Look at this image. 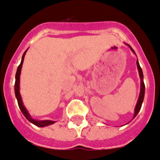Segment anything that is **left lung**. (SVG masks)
<instances>
[{
    "instance_id": "8db88e82",
    "label": "left lung",
    "mask_w": 160,
    "mask_h": 160,
    "mask_svg": "<svg viewBox=\"0 0 160 160\" xmlns=\"http://www.w3.org/2000/svg\"><path fill=\"white\" fill-rule=\"evenodd\" d=\"M128 46L129 47L131 50L135 53L133 49H132V47L130 46V45H128ZM137 66H138V72H139V76H140L141 79V90H140V94H139V98H138V102H137L136 107H135V113H134V117H136V115H138V113L140 111L141 107H142V102H143V99H144V96H145V84L143 82V73H142V70L141 68L140 65H139V62L138 60L137 61Z\"/></svg>"
}]
</instances>
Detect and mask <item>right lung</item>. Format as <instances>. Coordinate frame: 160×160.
<instances>
[{
	"label": "right lung",
	"mask_w": 160,
	"mask_h": 160,
	"mask_svg": "<svg viewBox=\"0 0 160 160\" xmlns=\"http://www.w3.org/2000/svg\"><path fill=\"white\" fill-rule=\"evenodd\" d=\"M27 51H28V49L24 52L23 55H22V60H21V63H20L19 66L18 67L17 72H16L15 84H14V92H15V96L17 100H18V104L20 110H21L22 113L23 114V115L26 117V119H28V121H30L31 123H32L33 124H35V125L38 126V127H45V126L50 125V124L53 123H54V121H52V120H36V119H32V116L30 115V114L28 113V111H27L26 107H24L23 103H22V98H21V95H20V92H19L20 74H21V69H22V63H23L24 57H25V54H26Z\"/></svg>",
	"instance_id": "add662e5"
}]
</instances>
